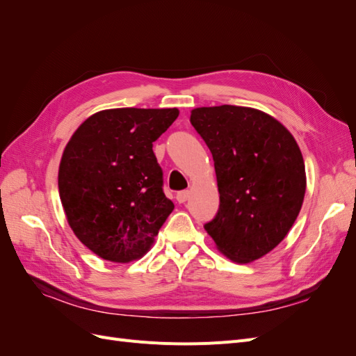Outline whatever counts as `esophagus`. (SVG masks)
<instances>
[{"instance_id": "1", "label": "esophagus", "mask_w": 356, "mask_h": 356, "mask_svg": "<svg viewBox=\"0 0 356 356\" xmlns=\"http://www.w3.org/2000/svg\"><path fill=\"white\" fill-rule=\"evenodd\" d=\"M188 197H190V191H188V190H182V191H178V193H177V200H178L179 203L187 202Z\"/></svg>"}]
</instances>
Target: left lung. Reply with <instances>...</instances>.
I'll use <instances>...</instances> for the list:
<instances>
[{
  "label": "left lung",
  "mask_w": 356,
  "mask_h": 356,
  "mask_svg": "<svg viewBox=\"0 0 356 356\" xmlns=\"http://www.w3.org/2000/svg\"><path fill=\"white\" fill-rule=\"evenodd\" d=\"M190 122L211 149L220 191L204 230L233 261H254L284 241L301 209L300 148L273 117L246 106H202Z\"/></svg>",
  "instance_id": "1"
}]
</instances>
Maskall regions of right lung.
<instances>
[{
	"label": "right lung",
	"mask_w": 356,
	"mask_h": 356,
	"mask_svg": "<svg viewBox=\"0 0 356 356\" xmlns=\"http://www.w3.org/2000/svg\"><path fill=\"white\" fill-rule=\"evenodd\" d=\"M177 108H115L86 120L65 147L59 196L75 236L104 260L141 258L174 209L153 143Z\"/></svg>",
	"instance_id": "obj_1"
}]
</instances>
